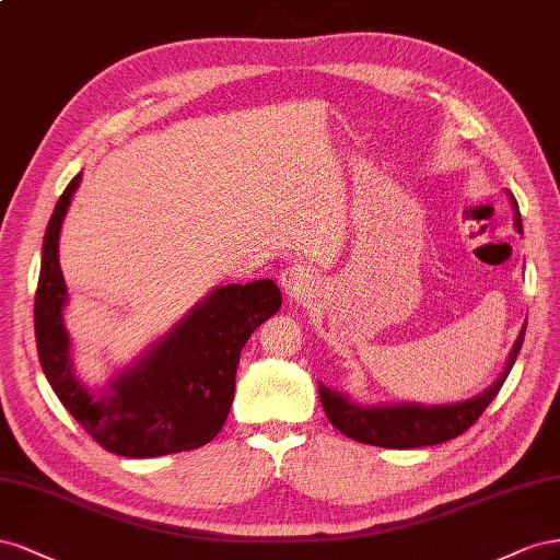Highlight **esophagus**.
Instances as JSON below:
<instances>
[{
    "instance_id": "esophagus-1",
    "label": "esophagus",
    "mask_w": 560,
    "mask_h": 560,
    "mask_svg": "<svg viewBox=\"0 0 560 560\" xmlns=\"http://www.w3.org/2000/svg\"><path fill=\"white\" fill-rule=\"evenodd\" d=\"M279 283H281L283 293L289 298H305L314 289V277H312V271L307 267L293 265V267H285L281 271Z\"/></svg>"
}]
</instances>
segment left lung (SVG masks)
Returning a JSON list of instances; mask_svg holds the SVG:
<instances>
[{"mask_svg": "<svg viewBox=\"0 0 560 560\" xmlns=\"http://www.w3.org/2000/svg\"><path fill=\"white\" fill-rule=\"evenodd\" d=\"M511 211H514V228L523 234V222L518 213V203L511 191H506ZM525 338V326L509 351L502 375L492 385L467 401H457L448 406H422V404H377L363 406L351 401L345 392H335L318 382V398L328 415L332 427H338L345 436L359 443L380 445V448H422V445H436L451 441L481 418L498 392L502 389L509 371L514 369L516 357Z\"/></svg>", "mask_w": 560, "mask_h": 560, "instance_id": "1", "label": "left lung"}]
</instances>
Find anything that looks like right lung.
I'll list each match as a JSON object with an SVG mask.
<instances>
[{"label": "right lung", "instance_id": "add662e5", "mask_svg": "<svg viewBox=\"0 0 560 560\" xmlns=\"http://www.w3.org/2000/svg\"><path fill=\"white\" fill-rule=\"evenodd\" d=\"M79 183L82 173L60 195L42 244L35 332L44 375L60 404L105 451L124 457L195 451L225 424L238 357L250 332L279 312V285L271 279L215 285L131 365L91 392L74 373L66 326L70 295L58 255L62 220Z\"/></svg>", "mask_w": 560, "mask_h": 560}]
</instances>
